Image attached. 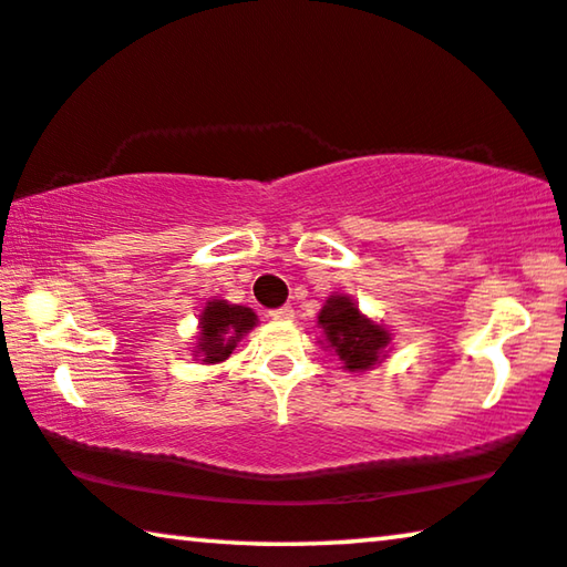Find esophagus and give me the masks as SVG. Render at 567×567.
I'll list each match as a JSON object with an SVG mask.
<instances>
[{"label":"esophagus","instance_id":"esophagus-1","mask_svg":"<svg viewBox=\"0 0 567 567\" xmlns=\"http://www.w3.org/2000/svg\"><path fill=\"white\" fill-rule=\"evenodd\" d=\"M295 316V310L290 306H282V308H275L269 310V318L272 320H290Z\"/></svg>","mask_w":567,"mask_h":567}]
</instances>
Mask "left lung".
I'll use <instances>...</instances> for the list:
<instances>
[{
	"instance_id": "obj_1",
	"label": "left lung",
	"mask_w": 567,
	"mask_h": 567,
	"mask_svg": "<svg viewBox=\"0 0 567 567\" xmlns=\"http://www.w3.org/2000/svg\"><path fill=\"white\" fill-rule=\"evenodd\" d=\"M318 326L323 328L326 349H331L349 371L382 364L392 341V333L367 318L349 295H331L318 312Z\"/></svg>"
}]
</instances>
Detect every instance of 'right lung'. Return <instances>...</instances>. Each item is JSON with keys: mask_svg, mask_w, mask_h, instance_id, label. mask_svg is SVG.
<instances>
[{"mask_svg": "<svg viewBox=\"0 0 567 567\" xmlns=\"http://www.w3.org/2000/svg\"><path fill=\"white\" fill-rule=\"evenodd\" d=\"M198 320V343L193 346V357L203 364H218L229 359L236 343L257 326V312L226 300H208Z\"/></svg>", "mask_w": 567, "mask_h": 567, "instance_id": "obj_1", "label": "right lung"}]
</instances>
